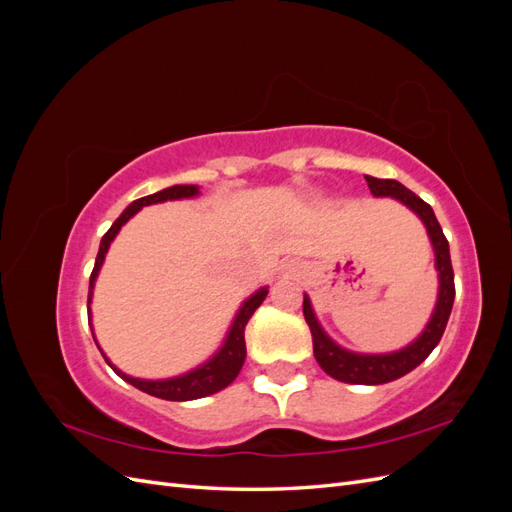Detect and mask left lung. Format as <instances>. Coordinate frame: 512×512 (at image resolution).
<instances>
[{"instance_id": "1", "label": "left lung", "mask_w": 512, "mask_h": 512, "mask_svg": "<svg viewBox=\"0 0 512 512\" xmlns=\"http://www.w3.org/2000/svg\"><path fill=\"white\" fill-rule=\"evenodd\" d=\"M365 181L369 185L371 194L393 196L401 200V203L408 205L418 218L425 222L433 243V250H436V267L440 273V294H438L436 312H433L425 333L418 337L412 346L393 354H378V356L346 352L337 344H333L320 329V324L312 312V305H309L307 297H303V316H305V322L309 324V331H312L316 361L331 378L339 382H348V384H384V382H393L401 376H406L408 371L421 365L431 354V350L440 344L448 316H451L453 301H455V273L451 265V252H448V241L440 228V222L436 220V215H433V209L425 203V200L418 198L414 192L406 188V185H401L395 179H376V177L365 175Z\"/></svg>"}]
</instances>
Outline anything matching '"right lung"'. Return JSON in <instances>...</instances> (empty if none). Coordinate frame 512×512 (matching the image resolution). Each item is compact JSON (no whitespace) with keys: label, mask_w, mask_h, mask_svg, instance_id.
Returning <instances> with one entry per match:
<instances>
[{"label":"right lung","mask_w":512,"mask_h":512,"mask_svg":"<svg viewBox=\"0 0 512 512\" xmlns=\"http://www.w3.org/2000/svg\"><path fill=\"white\" fill-rule=\"evenodd\" d=\"M196 194H198L196 185H173V188H166L162 192H156L151 196H143V198L134 200V203L119 215L115 224L108 228L106 235L102 237L96 265H94V271H91V277H89L87 305L91 301V290H94V282H96L98 271L102 267L104 254L108 250V245H111V241L115 239L119 228L126 224L132 218V215L145 205L164 203V200H175V198H190V196H196ZM265 297H267V288H262L254 294V297L247 299L245 305L239 309L235 322H232V329L226 337V344L222 346V350L215 354L209 363L190 371V374H185L181 378H173V380H138V378H130L126 374H121L117 367L108 363L104 354L102 356L106 359V363L115 369L117 376H121L123 380L130 382L132 386H136V389H141L143 393H149L153 397L168 399V401H188V399L207 397L211 393H218V391L226 389V386L239 376V371H241L243 361H245V327H247V322H250V318L254 316L256 309L260 307V303L265 301ZM87 318H91V312H87Z\"/></svg>","instance_id":"right-lung-1"}]
</instances>
